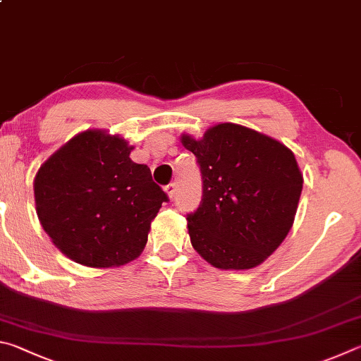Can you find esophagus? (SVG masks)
<instances>
[{
  "instance_id": "esophagus-1",
  "label": "esophagus",
  "mask_w": 361,
  "mask_h": 361,
  "mask_svg": "<svg viewBox=\"0 0 361 361\" xmlns=\"http://www.w3.org/2000/svg\"><path fill=\"white\" fill-rule=\"evenodd\" d=\"M163 190L166 192V195L169 197V200H173V198H174V195H176V184H173V182H171V184H168V185H164V187H163Z\"/></svg>"
}]
</instances>
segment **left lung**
I'll use <instances>...</instances> for the list:
<instances>
[{
    "label": "left lung",
    "instance_id": "8db88e82",
    "mask_svg": "<svg viewBox=\"0 0 361 361\" xmlns=\"http://www.w3.org/2000/svg\"><path fill=\"white\" fill-rule=\"evenodd\" d=\"M203 179L198 209L187 216L193 249L220 269H250L279 247L292 228L302 190L293 152L236 123H219L201 139L180 136Z\"/></svg>",
    "mask_w": 361,
    "mask_h": 361
}]
</instances>
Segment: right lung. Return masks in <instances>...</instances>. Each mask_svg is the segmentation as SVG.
Returning <instances> with one entry per match:
<instances>
[{"mask_svg":"<svg viewBox=\"0 0 361 361\" xmlns=\"http://www.w3.org/2000/svg\"><path fill=\"white\" fill-rule=\"evenodd\" d=\"M131 145L104 130H87L61 145L35 177L44 231L73 262L120 267L141 254L166 193L150 169L130 158Z\"/></svg>","mask_w":361,"mask_h":361,"instance_id":"obj_1","label":"right lung"}]
</instances>
